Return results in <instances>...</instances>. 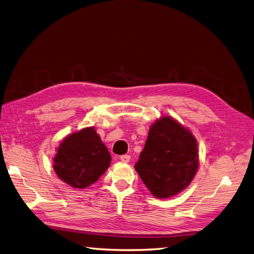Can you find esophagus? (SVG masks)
Returning <instances> with one entry per match:
<instances>
[{
  "label": "esophagus",
  "instance_id": "1",
  "mask_svg": "<svg viewBox=\"0 0 254 254\" xmlns=\"http://www.w3.org/2000/svg\"><path fill=\"white\" fill-rule=\"evenodd\" d=\"M121 161L122 162H124V163H128L129 161H130V155H128V154H124V155H121Z\"/></svg>",
  "mask_w": 254,
  "mask_h": 254
}]
</instances>
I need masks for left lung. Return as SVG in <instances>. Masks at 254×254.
<instances>
[{"label": "left lung", "mask_w": 254, "mask_h": 254, "mask_svg": "<svg viewBox=\"0 0 254 254\" xmlns=\"http://www.w3.org/2000/svg\"><path fill=\"white\" fill-rule=\"evenodd\" d=\"M198 165L195 138L166 116L151 126L134 168L151 193L164 199L188 187Z\"/></svg>", "instance_id": "1"}]
</instances>
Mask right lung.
Segmentation results:
<instances>
[{
	"label": "right lung",
	"instance_id": "add662e5",
	"mask_svg": "<svg viewBox=\"0 0 254 254\" xmlns=\"http://www.w3.org/2000/svg\"><path fill=\"white\" fill-rule=\"evenodd\" d=\"M111 154L93 127L71 133L58 148L54 171L72 188L84 189L108 170Z\"/></svg>",
	"mask_w": 254,
	"mask_h": 254
}]
</instances>
